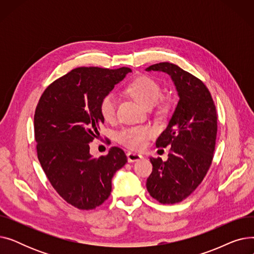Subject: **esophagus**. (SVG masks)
<instances>
[{
	"instance_id": "esophagus-1",
	"label": "esophagus",
	"mask_w": 254,
	"mask_h": 254,
	"mask_svg": "<svg viewBox=\"0 0 254 254\" xmlns=\"http://www.w3.org/2000/svg\"><path fill=\"white\" fill-rule=\"evenodd\" d=\"M127 161L128 163H135V162H138L140 161V159L143 158V155L139 154V153H135V152H127Z\"/></svg>"
}]
</instances>
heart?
<instances>
[{"label": "heart", "mask_w": 254, "mask_h": 254, "mask_svg": "<svg viewBox=\"0 0 254 254\" xmlns=\"http://www.w3.org/2000/svg\"><path fill=\"white\" fill-rule=\"evenodd\" d=\"M127 92L146 108H151L157 104L162 97V89L159 84L148 76H140L128 84ZM117 98L115 93L109 92L103 97L100 110L105 120H111L115 115ZM154 135V130L147 126L132 127L120 130L117 140L130 149H142L146 142Z\"/></svg>", "instance_id": "obj_1"}]
</instances>
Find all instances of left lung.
Here are the masks:
<instances>
[{
    "mask_svg": "<svg viewBox=\"0 0 254 254\" xmlns=\"http://www.w3.org/2000/svg\"><path fill=\"white\" fill-rule=\"evenodd\" d=\"M145 71L168 74L179 101L157 147L171 146L166 162L150 158L153 170L146 188L162 204H176L188 197L206 176L213 159L217 115L210 91L201 80L171 63H159Z\"/></svg>",
    "mask_w": 254,
    "mask_h": 254,
    "instance_id": "left-lung-1",
    "label": "left lung"
}]
</instances>
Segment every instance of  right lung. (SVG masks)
<instances>
[{
  "label": "right lung",
  "mask_w": 254,
  "mask_h": 254,
  "mask_svg": "<svg viewBox=\"0 0 254 254\" xmlns=\"http://www.w3.org/2000/svg\"><path fill=\"white\" fill-rule=\"evenodd\" d=\"M81 66L51 83L43 92L34 116L39 162L48 180L66 203L90 210L109 197L112 178L127 158L123 149L93 157L89 143L104 124L100 104L104 96L130 73Z\"/></svg>",
  "instance_id": "right-lung-1"
}]
</instances>
